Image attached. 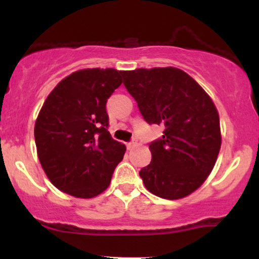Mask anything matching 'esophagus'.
Returning a JSON list of instances; mask_svg holds the SVG:
<instances>
[{
    "mask_svg": "<svg viewBox=\"0 0 259 259\" xmlns=\"http://www.w3.org/2000/svg\"><path fill=\"white\" fill-rule=\"evenodd\" d=\"M136 146H138V142H136L135 140H134V141H132V142H127V144H126L127 150H133V148H135Z\"/></svg>",
    "mask_w": 259,
    "mask_h": 259,
    "instance_id": "obj_1",
    "label": "esophagus"
}]
</instances>
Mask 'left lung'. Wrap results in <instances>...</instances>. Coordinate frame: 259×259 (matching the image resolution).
Listing matches in <instances>:
<instances>
[{
  "mask_svg": "<svg viewBox=\"0 0 259 259\" xmlns=\"http://www.w3.org/2000/svg\"><path fill=\"white\" fill-rule=\"evenodd\" d=\"M121 75L144 119L164 126L162 138L150 144L152 160L140 170V177L158 197H185L204 183L221 150L214 103L178 68H140Z\"/></svg>",
  "mask_w": 259,
  "mask_h": 259,
  "instance_id": "left-lung-1",
  "label": "left lung"
}]
</instances>
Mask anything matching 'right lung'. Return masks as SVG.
<instances>
[{"mask_svg":"<svg viewBox=\"0 0 259 259\" xmlns=\"http://www.w3.org/2000/svg\"><path fill=\"white\" fill-rule=\"evenodd\" d=\"M115 69H82L62 80L35 123L37 156L58 190L79 198L103 192L126 147L108 132L107 100L123 80Z\"/></svg>","mask_w":259,"mask_h":259,"instance_id":"add662e5","label":"right lung"}]
</instances>
